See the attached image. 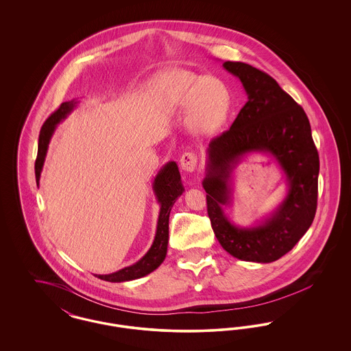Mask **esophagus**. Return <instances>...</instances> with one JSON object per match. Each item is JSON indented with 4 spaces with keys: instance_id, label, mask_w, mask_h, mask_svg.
Segmentation results:
<instances>
[{
    "instance_id": "1",
    "label": "esophagus",
    "mask_w": 351,
    "mask_h": 351,
    "mask_svg": "<svg viewBox=\"0 0 351 351\" xmlns=\"http://www.w3.org/2000/svg\"><path fill=\"white\" fill-rule=\"evenodd\" d=\"M180 167L186 172H193L197 167V156L193 152H184L180 158Z\"/></svg>"
}]
</instances>
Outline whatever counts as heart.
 I'll return each mask as SVG.
<instances>
[{
    "label": "heart",
    "instance_id": "obj_1",
    "mask_svg": "<svg viewBox=\"0 0 351 351\" xmlns=\"http://www.w3.org/2000/svg\"><path fill=\"white\" fill-rule=\"evenodd\" d=\"M158 90L168 109L189 112L191 126L201 135L218 132L233 106L229 85L215 75L175 72L160 80Z\"/></svg>",
    "mask_w": 351,
    "mask_h": 351
}]
</instances>
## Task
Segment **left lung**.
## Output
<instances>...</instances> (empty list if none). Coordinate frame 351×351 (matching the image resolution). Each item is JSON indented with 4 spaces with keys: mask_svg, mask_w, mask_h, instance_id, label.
Returning <instances> with one entry per match:
<instances>
[{
    "mask_svg": "<svg viewBox=\"0 0 351 351\" xmlns=\"http://www.w3.org/2000/svg\"><path fill=\"white\" fill-rule=\"evenodd\" d=\"M247 93L230 129L212 139L202 186L208 216L221 246L234 258L269 263L282 258L311 228L317 209L319 159L304 109L266 72L241 62H225ZM267 152L282 167L289 193L261 226L238 228L224 216L228 182L236 163L249 152Z\"/></svg>",
    "mask_w": 351,
    "mask_h": 351,
    "instance_id": "obj_1",
    "label": "left lung"
}]
</instances>
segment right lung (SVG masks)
<instances>
[{
	"label": "right lung",
	"instance_id": "add662e5",
	"mask_svg": "<svg viewBox=\"0 0 351 351\" xmlns=\"http://www.w3.org/2000/svg\"><path fill=\"white\" fill-rule=\"evenodd\" d=\"M76 104H77V101L75 100L63 102L59 106V109H56L43 123L40 133H39L38 155H36V160H35L36 183L39 182L51 136L56 129V125L67 117L68 114L73 110V108L76 106ZM152 188L155 191L158 202L160 204V212H159V218H158V228H156L155 239L152 242L150 250L147 251V254L133 266L122 268L117 272H113L109 275H96L101 280H106V282H112V283L134 280V279L149 275L154 269L159 267L162 265V262L165 261L166 254H167L169 212H171V208L175 204L176 199L179 196H182V193L184 192L180 172H179V168L175 162H168L167 165L159 171V173L156 175V178L154 180Z\"/></svg>",
	"mask_w": 351,
	"mask_h": 351
}]
</instances>
